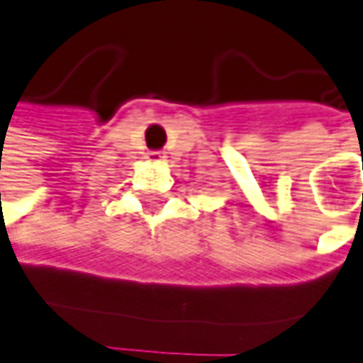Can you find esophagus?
Listing matches in <instances>:
<instances>
[{
    "label": "esophagus",
    "instance_id": "34e87169",
    "mask_svg": "<svg viewBox=\"0 0 363 363\" xmlns=\"http://www.w3.org/2000/svg\"><path fill=\"white\" fill-rule=\"evenodd\" d=\"M147 161H151V163H161V161H165V153H161V151H149V153H147Z\"/></svg>",
    "mask_w": 363,
    "mask_h": 363
}]
</instances>
